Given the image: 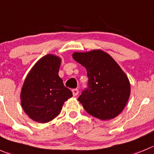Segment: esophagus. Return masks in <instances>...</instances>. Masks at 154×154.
<instances>
[{
    "label": "esophagus",
    "instance_id": "esophagus-1",
    "mask_svg": "<svg viewBox=\"0 0 154 154\" xmlns=\"http://www.w3.org/2000/svg\"><path fill=\"white\" fill-rule=\"evenodd\" d=\"M72 93H73V95H74V97H76V96H77V95H78L79 90H77V89H73Z\"/></svg>",
    "mask_w": 154,
    "mask_h": 154
}]
</instances>
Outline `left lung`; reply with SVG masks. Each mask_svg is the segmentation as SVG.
Wrapping results in <instances>:
<instances>
[{"label":"left lung","instance_id":"1","mask_svg":"<svg viewBox=\"0 0 154 154\" xmlns=\"http://www.w3.org/2000/svg\"><path fill=\"white\" fill-rule=\"evenodd\" d=\"M73 57L87 69V87L78 101L87 113L101 120L116 118L129 99L130 83L112 57L100 50L75 52Z\"/></svg>","mask_w":154,"mask_h":154}]
</instances>
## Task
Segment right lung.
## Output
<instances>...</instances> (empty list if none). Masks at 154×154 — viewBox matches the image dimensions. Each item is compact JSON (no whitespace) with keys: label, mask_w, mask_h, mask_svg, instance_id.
Listing matches in <instances>:
<instances>
[{"label":"right lung","mask_w":154,"mask_h":154,"mask_svg":"<svg viewBox=\"0 0 154 154\" xmlns=\"http://www.w3.org/2000/svg\"><path fill=\"white\" fill-rule=\"evenodd\" d=\"M61 59L48 54L37 61L27 75L22 91L21 105L30 119L48 122L61 112L65 101L73 96L58 76Z\"/></svg>","instance_id":"obj_1"}]
</instances>
